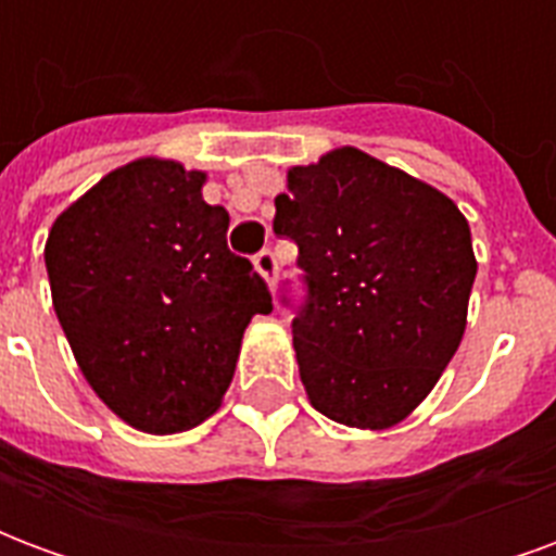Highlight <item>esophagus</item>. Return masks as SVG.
<instances>
[{
  "mask_svg": "<svg viewBox=\"0 0 556 556\" xmlns=\"http://www.w3.org/2000/svg\"><path fill=\"white\" fill-rule=\"evenodd\" d=\"M253 262L255 270H258V274L267 279V286L274 289V286H277V255H274V250H262Z\"/></svg>",
  "mask_w": 556,
  "mask_h": 556,
  "instance_id": "obj_1",
  "label": "esophagus"
}]
</instances>
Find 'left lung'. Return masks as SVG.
Listing matches in <instances>:
<instances>
[{
	"label": "left lung",
	"instance_id": "obj_1",
	"mask_svg": "<svg viewBox=\"0 0 556 556\" xmlns=\"http://www.w3.org/2000/svg\"><path fill=\"white\" fill-rule=\"evenodd\" d=\"M274 231L298 243L306 294L291 333L313 408L354 429L396 426L465 337L477 258L462 211L408 172L337 148L289 169Z\"/></svg>",
	"mask_w": 556,
	"mask_h": 556
}]
</instances>
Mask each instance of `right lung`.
Segmentation results:
<instances>
[{
	"instance_id": "1",
	"label": "right lung",
	"mask_w": 556,
	"mask_h": 556,
	"mask_svg": "<svg viewBox=\"0 0 556 556\" xmlns=\"http://www.w3.org/2000/svg\"><path fill=\"white\" fill-rule=\"evenodd\" d=\"M205 172L142 157L110 172L50 229L59 325L103 405L148 434L193 429L226 396L267 282L229 250Z\"/></svg>"
}]
</instances>
